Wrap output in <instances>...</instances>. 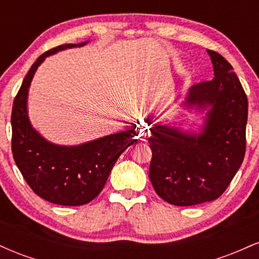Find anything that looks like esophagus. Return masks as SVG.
<instances>
[{"label": "esophagus", "mask_w": 259, "mask_h": 259, "mask_svg": "<svg viewBox=\"0 0 259 259\" xmlns=\"http://www.w3.org/2000/svg\"><path fill=\"white\" fill-rule=\"evenodd\" d=\"M147 135H148L147 126L146 125H140V129H139V138H140V140H142V141H144V140L146 139Z\"/></svg>", "instance_id": "34e87169"}]
</instances>
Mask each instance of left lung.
<instances>
[{
    "label": "left lung",
    "mask_w": 259,
    "mask_h": 259,
    "mask_svg": "<svg viewBox=\"0 0 259 259\" xmlns=\"http://www.w3.org/2000/svg\"><path fill=\"white\" fill-rule=\"evenodd\" d=\"M207 52L214 78L190 88L181 103L183 108L206 112L201 129L159 123L150 129L148 177L157 195L174 206L217 200L245 157L247 97L231 64L219 53Z\"/></svg>",
    "instance_id": "left-lung-1"
}]
</instances>
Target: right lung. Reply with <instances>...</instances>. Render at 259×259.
Masks as SVG:
<instances>
[{
    "label": "right lung",
    "mask_w": 259,
    "mask_h": 259,
    "mask_svg": "<svg viewBox=\"0 0 259 259\" xmlns=\"http://www.w3.org/2000/svg\"><path fill=\"white\" fill-rule=\"evenodd\" d=\"M86 44L89 41L61 45L41 55L23 80L12 109V152L17 167L35 194L61 206H81L94 200L120 154L136 142L134 127L85 144L63 146L50 142L31 125L28 95L37 68L49 56Z\"/></svg>",
    "instance_id": "1"
}]
</instances>
